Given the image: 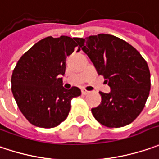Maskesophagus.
I'll return each mask as SVG.
<instances>
[{
  "mask_svg": "<svg viewBox=\"0 0 159 159\" xmlns=\"http://www.w3.org/2000/svg\"><path fill=\"white\" fill-rule=\"evenodd\" d=\"M89 93H90V92L86 91L85 89H83V90H82V94H83V95H87V94H89Z\"/></svg>",
  "mask_w": 159,
  "mask_h": 159,
  "instance_id": "34e87169",
  "label": "esophagus"
}]
</instances>
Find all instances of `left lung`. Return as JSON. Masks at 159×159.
Here are the masks:
<instances>
[{
    "mask_svg": "<svg viewBox=\"0 0 159 159\" xmlns=\"http://www.w3.org/2000/svg\"><path fill=\"white\" fill-rule=\"evenodd\" d=\"M100 75L108 83L109 93L100 92L101 103L92 108L104 126L119 128L141 114L149 94L150 73L146 60L134 47L116 36L100 34L77 38Z\"/></svg>",
    "mask_w": 159,
    "mask_h": 159,
    "instance_id": "1",
    "label": "left lung"
}]
</instances>
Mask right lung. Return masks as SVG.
<instances>
[{
	"label": "right lung",
	"instance_id": "1",
	"mask_svg": "<svg viewBox=\"0 0 159 159\" xmlns=\"http://www.w3.org/2000/svg\"><path fill=\"white\" fill-rule=\"evenodd\" d=\"M77 38L48 36L22 55L11 75V91L21 113L41 128L58 126L66 119L73 98L81 95L77 87L62 84L67 56L78 46Z\"/></svg>",
	"mask_w": 159,
	"mask_h": 159
}]
</instances>
